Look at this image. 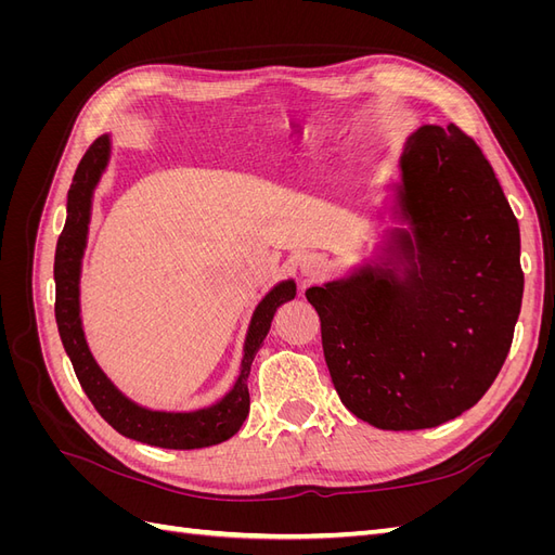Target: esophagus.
<instances>
[{
    "label": "esophagus",
    "mask_w": 555,
    "mask_h": 555,
    "mask_svg": "<svg viewBox=\"0 0 555 555\" xmlns=\"http://www.w3.org/2000/svg\"><path fill=\"white\" fill-rule=\"evenodd\" d=\"M300 273H304V278L310 282V280H317L322 278L326 273V261L324 257L319 255H306L304 259H300Z\"/></svg>",
    "instance_id": "obj_1"
}]
</instances>
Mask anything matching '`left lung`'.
Listing matches in <instances>:
<instances>
[{
	"instance_id": "obj_1",
	"label": "left lung",
	"mask_w": 555,
	"mask_h": 555,
	"mask_svg": "<svg viewBox=\"0 0 555 555\" xmlns=\"http://www.w3.org/2000/svg\"><path fill=\"white\" fill-rule=\"evenodd\" d=\"M379 261L310 287L343 405L382 430L440 426L505 363L524 298L518 222L479 145L424 125L400 155Z\"/></svg>"
}]
</instances>
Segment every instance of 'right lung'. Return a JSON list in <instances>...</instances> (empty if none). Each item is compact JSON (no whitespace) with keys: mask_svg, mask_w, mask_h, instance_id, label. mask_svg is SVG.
Returning a JSON list of instances; mask_svg holds the SVG:
<instances>
[{"mask_svg":"<svg viewBox=\"0 0 555 555\" xmlns=\"http://www.w3.org/2000/svg\"><path fill=\"white\" fill-rule=\"evenodd\" d=\"M111 159V137H99L82 155L66 196V222L55 249V319L76 377L96 412L129 440L162 449H201L233 438L249 414L247 377L251 361L263 345L275 310L296 296V282L282 280L268 292L249 319L243 361L236 384L210 408L194 412L147 410L129 400L96 365L80 322V266L88 245L92 194Z\"/></svg>","mask_w":555,"mask_h":555,"instance_id":"obj_1","label":"right lung"}]
</instances>
